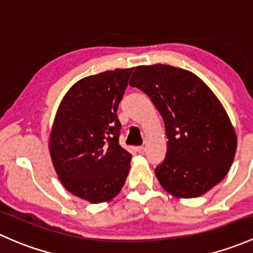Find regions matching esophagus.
<instances>
[{
	"mask_svg": "<svg viewBox=\"0 0 253 253\" xmlns=\"http://www.w3.org/2000/svg\"><path fill=\"white\" fill-rule=\"evenodd\" d=\"M136 151H137V153H140V155H142V153H145L146 148L144 147V146H137Z\"/></svg>",
	"mask_w": 253,
	"mask_h": 253,
	"instance_id": "obj_1",
	"label": "esophagus"
}]
</instances>
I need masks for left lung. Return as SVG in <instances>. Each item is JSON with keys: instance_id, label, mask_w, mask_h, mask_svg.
I'll use <instances>...</instances> for the list:
<instances>
[{"instance_id": "1", "label": "left lung", "mask_w": 253, "mask_h": 253, "mask_svg": "<svg viewBox=\"0 0 253 253\" xmlns=\"http://www.w3.org/2000/svg\"><path fill=\"white\" fill-rule=\"evenodd\" d=\"M130 86L144 91L166 126V158L155 169L179 199L206 194L228 174L236 134L217 96L194 73L167 64L136 67Z\"/></svg>"}]
</instances>
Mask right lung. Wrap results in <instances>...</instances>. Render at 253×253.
<instances>
[{
  "label": "right lung",
  "mask_w": 253,
  "mask_h": 253,
  "mask_svg": "<svg viewBox=\"0 0 253 253\" xmlns=\"http://www.w3.org/2000/svg\"><path fill=\"white\" fill-rule=\"evenodd\" d=\"M134 68L114 69L75 83L57 109L49 155L62 185L75 196L107 202L119 194L131 155L119 145L117 109Z\"/></svg>",
  "instance_id": "1"
}]
</instances>
